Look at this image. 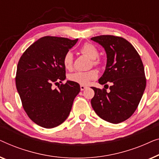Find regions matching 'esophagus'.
I'll list each match as a JSON object with an SVG mask.
<instances>
[{
  "instance_id": "34e87169",
  "label": "esophagus",
  "mask_w": 159,
  "mask_h": 159,
  "mask_svg": "<svg viewBox=\"0 0 159 159\" xmlns=\"http://www.w3.org/2000/svg\"><path fill=\"white\" fill-rule=\"evenodd\" d=\"M80 90H81V91H84L85 89H86L87 88V86H84V85H80Z\"/></svg>"
}]
</instances>
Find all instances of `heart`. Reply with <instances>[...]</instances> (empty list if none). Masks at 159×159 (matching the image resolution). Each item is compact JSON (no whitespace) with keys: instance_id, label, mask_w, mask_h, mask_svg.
I'll use <instances>...</instances> for the list:
<instances>
[{"instance_id":"heart-1","label":"heart","mask_w":159,"mask_h":159,"mask_svg":"<svg viewBox=\"0 0 159 159\" xmlns=\"http://www.w3.org/2000/svg\"><path fill=\"white\" fill-rule=\"evenodd\" d=\"M80 52L92 59V63L95 66H97L100 63L99 60L97 59L99 55V51L92 44L85 43L80 48ZM62 62H63L65 68L68 70H72L73 68V55L72 52L68 51L64 55ZM97 77L98 72L94 69H91L88 71H79V72L71 73L68 75V79L70 81L84 85V86L89 84L91 80L97 79Z\"/></svg>"}]
</instances>
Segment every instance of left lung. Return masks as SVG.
I'll list each match as a JSON object with an SVG mask.
<instances>
[{
	"label": "left lung",
	"instance_id": "left-lung-1",
	"mask_svg": "<svg viewBox=\"0 0 159 159\" xmlns=\"http://www.w3.org/2000/svg\"><path fill=\"white\" fill-rule=\"evenodd\" d=\"M104 48L107 65L100 84L111 83L109 92L92 87L91 104L97 115L113 124L122 122L135 112L146 86L144 67L139 54L124 38L101 35L91 38ZM108 86V85H107Z\"/></svg>",
	"mask_w": 159,
	"mask_h": 159
}]
</instances>
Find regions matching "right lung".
Here are the masks:
<instances>
[{"mask_svg": "<svg viewBox=\"0 0 159 159\" xmlns=\"http://www.w3.org/2000/svg\"><path fill=\"white\" fill-rule=\"evenodd\" d=\"M78 39L40 38L26 49L17 66L16 86L29 117L39 126L52 128L68 117L80 85L70 80L53 89L66 79L64 55Z\"/></svg>", "mask_w": 159, "mask_h": 159, "instance_id": "add662e5", "label": "right lung"}]
</instances>
